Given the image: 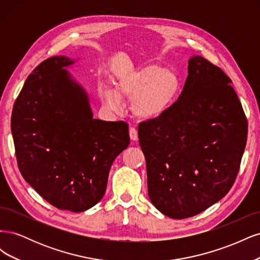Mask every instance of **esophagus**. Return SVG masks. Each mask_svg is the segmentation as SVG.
<instances>
[{"label": "esophagus", "instance_id": "34e87169", "mask_svg": "<svg viewBox=\"0 0 260 260\" xmlns=\"http://www.w3.org/2000/svg\"><path fill=\"white\" fill-rule=\"evenodd\" d=\"M129 135H130V139L132 141H137L138 140V130L135 127H130L129 129Z\"/></svg>", "mask_w": 260, "mask_h": 260}]
</instances>
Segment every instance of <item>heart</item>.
I'll use <instances>...</instances> for the list:
<instances>
[{"label": "heart", "mask_w": 260, "mask_h": 260, "mask_svg": "<svg viewBox=\"0 0 260 260\" xmlns=\"http://www.w3.org/2000/svg\"><path fill=\"white\" fill-rule=\"evenodd\" d=\"M180 76L172 69L151 64L121 76L116 90L103 88L101 96L113 109L121 107V99L132 100V113L142 119H154L166 113L181 91Z\"/></svg>", "instance_id": "obj_1"}]
</instances>
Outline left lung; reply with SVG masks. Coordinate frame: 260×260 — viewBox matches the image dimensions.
I'll list each match as a JSON object with an SVG mask.
<instances>
[{"label": "left lung", "instance_id": "left-lung-1", "mask_svg": "<svg viewBox=\"0 0 260 260\" xmlns=\"http://www.w3.org/2000/svg\"><path fill=\"white\" fill-rule=\"evenodd\" d=\"M187 73L178 101L139 124L149 200L174 219L193 217L224 198L247 140L230 78L202 56L188 59Z\"/></svg>", "mask_w": 260, "mask_h": 260}]
</instances>
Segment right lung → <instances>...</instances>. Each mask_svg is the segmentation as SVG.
<instances>
[{"label":"right lung","instance_id":"right-lung-1","mask_svg":"<svg viewBox=\"0 0 260 260\" xmlns=\"http://www.w3.org/2000/svg\"><path fill=\"white\" fill-rule=\"evenodd\" d=\"M53 56L31 73L15 102L11 128L23 179L58 209L75 212L103 198L109 169L130 143L124 121L94 119L88 94Z\"/></svg>","mask_w":260,"mask_h":260}]
</instances>
